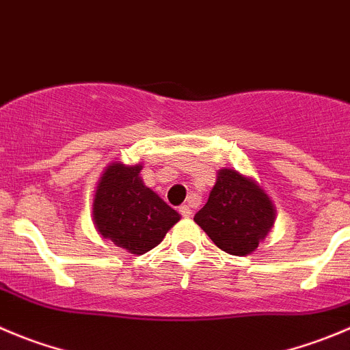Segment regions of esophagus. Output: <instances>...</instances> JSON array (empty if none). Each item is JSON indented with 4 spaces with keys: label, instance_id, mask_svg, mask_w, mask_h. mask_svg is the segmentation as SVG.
<instances>
[{
    "label": "esophagus",
    "instance_id": "esophagus-1",
    "mask_svg": "<svg viewBox=\"0 0 350 350\" xmlns=\"http://www.w3.org/2000/svg\"><path fill=\"white\" fill-rule=\"evenodd\" d=\"M179 214H181L183 217H190V215L193 214V211H191V205L190 204L181 205V207H179Z\"/></svg>",
    "mask_w": 350,
    "mask_h": 350
}]
</instances>
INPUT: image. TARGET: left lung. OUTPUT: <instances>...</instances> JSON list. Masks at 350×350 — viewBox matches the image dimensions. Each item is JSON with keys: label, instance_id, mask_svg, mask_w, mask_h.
I'll return each instance as SVG.
<instances>
[{"label": "left lung", "instance_id": "obj_1", "mask_svg": "<svg viewBox=\"0 0 350 350\" xmlns=\"http://www.w3.org/2000/svg\"><path fill=\"white\" fill-rule=\"evenodd\" d=\"M193 219L221 250L231 256H247L269 233L274 208L252 179L233 169H221L207 204Z\"/></svg>", "mask_w": 350, "mask_h": 350}]
</instances>
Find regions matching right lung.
Returning a JSON list of instances; mask_svg holds the SVG:
<instances>
[{"label": "right lung", "instance_id": "add662e5", "mask_svg": "<svg viewBox=\"0 0 350 350\" xmlns=\"http://www.w3.org/2000/svg\"><path fill=\"white\" fill-rule=\"evenodd\" d=\"M142 165L112 164L101 176L93 204L96 230L113 245L142 256L164 240L179 214L143 185Z\"/></svg>", "mask_w": 350, "mask_h": 350}]
</instances>
